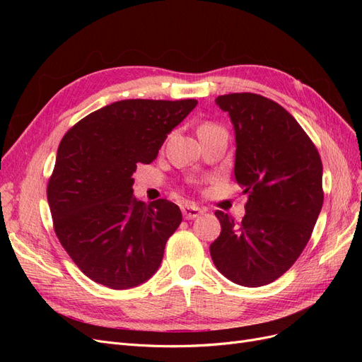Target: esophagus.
I'll use <instances>...</instances> for the list:
<instances>
[{"mask_svg":"<svg viewBox=\"0 0 362 362\" xmlns=\"http://www.w3.org/2000/svg\"><path fill=\"white\" fill-rule=\"evenodd\" d=\"M181 210H182V216H184L185 218H194V217H198V216H201V214L204 213L202 208L196 206V205H192V204L182 205Z\"/></svg>","mask_w":362,"mask_h":362,"instance_id":"esophagus-1","label":"esophagus"}]
</instances>
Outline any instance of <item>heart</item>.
I'll return each instance as SVG.
<instances>
[{
	"mask_svg": "<svg viewBox=\"0 0 362 362\" xmlns=\"http://www.w3.org/2000/svg\"><path fill=\"white\" fill-rule=\"evenodd\" d=\"M210 127H214V125H208V124H206V125H202L199 129H204V128H210Z\"/></svg>",
	"mask_w": 362,
	"mask_h": 362,
	"instance_id": "obj_1",
	"label": "heart"
}]
</instances>
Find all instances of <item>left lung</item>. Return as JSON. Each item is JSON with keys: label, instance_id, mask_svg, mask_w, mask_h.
Returning a JSON list of instances; mask_svg holds the SVG:
<instances>
[{"label": "left lung", "instance_id": "8db88e82", "mask_svg": "<svg viewBox=\"0 0 362 362\" xmlns=\"http://www.w3.org/2000/svg\"><path fill=\"white\" fill-rule=\"evenodd\" d=\"M216 104L234 127V175L247 202L240 223L216 211L222 231L210 254L229 281L267 286L294 264L311 237L323 205L322 160L298 120L275 101L229 93Z\"/></svg>", "mask_w": 362, "mask_h": 362}]
</instances>
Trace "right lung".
<instances>
[{"mask_svg":"<svg viewBox=\"0 0 362 362\" xmlns=\"http://www.w3.org/2000/svg\"><path fill=\"white\" fill-rule=\"evenodd\" d=\"M196 100H124L90 113L62 139L48 204L62 246L92 281L113 290L146 282L182 221L166 199L133 196V173L149 164Z\"/></svg>","mask_w":362,"mask_h":362,"instance_id":"add662e5","label":"right lung"}]
</instances>
